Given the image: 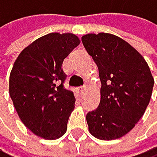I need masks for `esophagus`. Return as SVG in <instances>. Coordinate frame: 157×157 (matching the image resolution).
Returning a JSON list of instances; mask_svg holds the SVG:
<instances>
[{"label":"esophagus","mask_w":157,"mask_h":157,"mask_svg":"<svg viewBox=\"0 0 157 157\" xmlns=\"http://www.w3.org/2000/svg\"><path fill=\"white\" fill-rule=\"evenodd\" d=\"M77 91H78V94H79L80 95H83L84 92H85V87H79L77 89Z\"/></svg>","instance_id":"1"}]
</instances>
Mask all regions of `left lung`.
I'll return each instance as SVG.
<instances>
[{
  "label": "left lung",
  "mask_w": 157,
  "mask_h": 157,
  "mask_svg": "<svg viewBox=\"0 0 157 157\" xmlns=\"http://www.w3.org/2000/svg\"><path fill=\"white\" fill-rule=\"evenodd\" d=\"M81 40L102 83L100 105L86 115L88 131L104 141L121 138L135 128L150 102L154 79L148 63L115 35L87 34Z\"/></svg>",
  "instance_id": "1"
}]
</instances>
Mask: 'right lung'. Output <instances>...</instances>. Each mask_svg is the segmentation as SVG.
<instances>
[{
    "label": "right lung",
    "mask_w": 157,
    "mask_h": 157,
    "mask_svg": "<svg viewBox=\"0 0 157 157\" xmlns=\"http://www.w3.org/2000/svg\"><path fill=\"white\" fill-rule=\"evenodd\" d=\"M80 44L71 33H51L26 46L10 73L9 94L22 123L36 136L56 140L66 134L74 94L63 87V59Z\"/></svg>",
    "instance_id": "1"
}]
</instances>
